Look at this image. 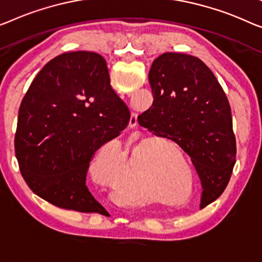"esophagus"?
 Listing matches in <instances>:
<instances>
[{
  "label": "esophagus",
  "instance_id": "esophagus-1",
  "mask_svg": "<svg viewBox=\"0 0 262 262\" xmlns=\"http://www.w3.org/2000/svg\"><path fill=\"white\" fill-rule=\"evenodd\" d=\"M132 121H133V122L136 123V114H134V113L132 114Z\"/></svg>",
  "mask_w": 262,
  "mask_h": 262
}]
</instances>
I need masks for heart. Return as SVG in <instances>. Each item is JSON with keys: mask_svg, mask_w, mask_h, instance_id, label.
Instances as JSON below:
<instances>
[{"mask_svg": "<svg viewBox=\"0 0 262 262\" xmlns=\"http://www.w3.org/2000/svg\"><path fill=\"white\" fill-rule=\"evenodd\" d=\"M150 140H141L130 147V155L124 169V159L116 144L101 147L91 160V170L97 181L107 186H114L119 182V193L122 198L121 205L141 207L149 202L147 187L150 182V174L141 165V158L146 154H154ZM177 167L169 163H159L154 168L153 183L166 193L167 198L179 199L185 196L189 189V180L185 175L175 173Z\"/></svg>", "mask_w": 262, "mask_h": 262, "instance_id": "1", "label": "heart"}]
</instances>
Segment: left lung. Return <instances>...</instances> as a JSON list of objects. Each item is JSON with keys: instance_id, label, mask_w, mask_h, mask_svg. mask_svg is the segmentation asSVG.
<instances>
[{"instance_id": "left-lung-1", "label": "left lung", "mask_w": 262, "mask_h": 262, "mask_svg": "<svg viewBox=\"0 0 262 262\" xmlns=\"http://www.w3.org/2000/svg\"><path fill=\"white\" fill-rule=\"evenodd\" d=\"M154 101L140 126L177 142L201 181L200 208L224 192L236 158L232 113L220 83L200 58L182 53L156 57L148 74Z\"/></svg>"}]
</instances>
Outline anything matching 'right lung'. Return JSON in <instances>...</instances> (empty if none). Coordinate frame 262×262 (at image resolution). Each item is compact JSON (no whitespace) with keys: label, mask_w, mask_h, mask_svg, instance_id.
Returning a JSON list of instances; mask_svg holds the SVG:
<instances>
[{"label":"right lung","mask_w":262,"mask_h":262,"mask_svg":"<svg viewBox=\"0 0 262 262\" xmlns=\"http://www.w3.org/2000/svg\"><path fill=\"white\" fill-rule=\"evenodd\" d=\"M129 119L100 54L53 58L31 82L18 112L15 153L27 185L58 208L102 213L85 186L89 162Z\"/></svg>","instance_id":"1"}]
</instances>
